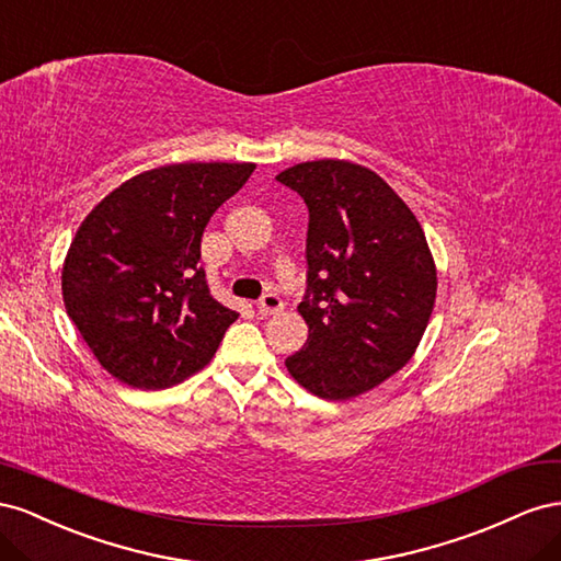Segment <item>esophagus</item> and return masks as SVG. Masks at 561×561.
Returning a JSON list of instances; mask_svg holds the SVG:
<instances>
[{
    "label": "esophagus",
    "mask_w": 561,
    "mask_h": 561,
    "mask_svg": "<svg viewBox=\"0 0 561 561\" xmlns=\"http://www.w3.org/2000/svg\"><path fill=\"white\" fill-rule=\"evenodd\" d=\"M282 308H284V300L277 291H267L259 300V312L261 314H277V312H282Z\"/></svg>",
    "instance_id": "obj_1"
}]
</instances>
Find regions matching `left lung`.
I'll return each instance as SVG.
<instances>
[{
    "mask_svg": "<svg viewBox=\"0 0 561 561\" xmlns=\"http://www.w3.org/2000/svg\"><path fill=\"white\" fill-rule=\"evenodd\" d=\"M277 181L306 202L308 343L286 359L302 388L350 399L397 374L419 347L437 296L421 222L371 169L319 159Z\"/></svg>",
    "mask_w": 561,
    "mask_h": 561,
    "instance_id": "1",
    "label": "left lung"
}]
</instances>
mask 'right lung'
Masks as SVG:
<instances>
[{"mask_svg": "<svg viewBox=\"0 0 561 561\" xmlns=\"http://www.w3.org/2000/svg\"><path fill=\"white\" fill-rule=\"evenodd\" d=\"M255 164H169L122 183L79 226L62 300L107 374L162 390L211 362L239 317L199 267L202 234Z\"/></svg>", "mask_w": 561, "mask_h": 561, "instance_id": "right-lung-1", "label": "right lung"}]
</instances>
